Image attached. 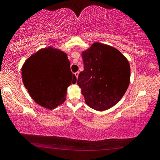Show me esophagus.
Instances as JSON below:
<instances>
[{
  "label": "esophagus",
  "mask_w": 160,
  "mask_h": 160,
  "mask_svg": "<svg viewBox=\"0 0 160 160\" xmlns=\"http://www.w3.org/2000/svg\"><path fill=\"white\" fill-rule=\"evenodd\" d=\"M78 74H79V72H78L74 73V74L76 76V77H77V78H78Z\"/></svg>",
  "instance_id": "obj_1"
}]
</instances>
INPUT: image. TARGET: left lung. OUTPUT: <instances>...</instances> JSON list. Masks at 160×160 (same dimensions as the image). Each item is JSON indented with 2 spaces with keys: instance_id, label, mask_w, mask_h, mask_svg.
<instances>
[{
  "instance_id": "1",
  "label": "left lung",
  "mask_w": 160,
  "mask_h": 160,
  "mask_svg": "<svg viewBox=\"0 0 160 160\" xmlns=\"http://www.w3.org/2000/svg\"><path fill=\"white\" fill-rule=\"evenodd\" d=\"M84 69L77 84L91 108L104 111L115 105L129 86L131 69L127 58L115 48L95 42L82 52Z\"/></svg>"
}]
</instances>
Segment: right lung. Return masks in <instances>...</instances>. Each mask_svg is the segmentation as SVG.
Returning <instances> with one entry per match:
<instances>
[{"label": "right lung", "mask_w": 160, "mask_h": 160, "mask_svg": "<svg viewBox=\"0 0 160 160\" xmlns=\"http://www.w3.org/2000/svg\"><path fill=\"white\" fill-rule=\"evenodd\" d=\"M25 88L34 101L52 110L65 101L67 88L77 82L65 52L52 46L33 53L22 67Z\"/></svg>", "instance_id": "right-lung-1"}]
</instances>
